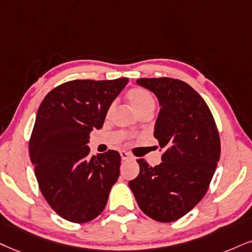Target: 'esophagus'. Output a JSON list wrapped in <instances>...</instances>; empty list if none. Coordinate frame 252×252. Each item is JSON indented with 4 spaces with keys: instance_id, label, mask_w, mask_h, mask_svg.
<instances>
[{
    "instance_id": "34e87169",
    "label": "esophagus",
    "mask_w": 252,
    "mask_h": 252,
    "mask_svg": "<svg viewBox=\"0 0 252 252\" xmlns=\"http://www.w3.org/2000/svg\"><path fill=\"white\" fill-rule=\"evenodd\" d=\"M120 155H121V159H123V160H129V159H132L131 155H129V154L127 153V152H125V151H121V152H120Z\"/></svg>"
}]
</instances>
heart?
<instances>
[{
    "instance_id": "b5f03b06",
    "label": "heart",
    "mask_w": 252,
    "mask_h": 252,
    "mask_svg": "<svg viewBox=\"0 0 252 252\" xmlns=\"http://www.w3.org/2000/svg\"><path fill=\"white\" fill-rule=\"evenodd\" d=\"M126 98L138 116L142 112L154 110V97L148 90L140 88V86H134V88L129 89L126 93ZM112 108H113V105L108 107L107 114L111 113Z\"/></svg>"
}]
</instances>
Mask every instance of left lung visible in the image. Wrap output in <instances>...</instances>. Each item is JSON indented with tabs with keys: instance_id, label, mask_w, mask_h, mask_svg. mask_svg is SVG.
Returning a JSON list of instances; mask_svg holds the SVG:
<instances>
[{
	"instance_id": "8db88e82",
	"label": "left lung",
	"mask_w": 252,
	"mask_h": 252,
	"mask_svg": "<svg viewBox=\"0 0 252 252\" xmlns=\"http://www.w3.org/2000/svg\"><path fill=\"white\" fill-rule=\"evenodd\" d=\"M136 83L159 99L154 136L163 153L155 167L136 160L140 172L128 186L146 215L174 222L190 212L209 188L221 155L219 129L207 102L187 83L168 77Z\"/></svg>"
}]
</instances>
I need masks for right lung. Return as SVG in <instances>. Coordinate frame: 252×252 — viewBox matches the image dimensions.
Wrapping results in <instances>:
<instances>
[{
    "mask_svg": "<svg viewBox=\"0 0 252 252\" xmlns=\"http://www.w3.org/2000/svg\"><path fill=\"white\" fill-rule=\"evenodd\" d=\"M127 82L70 80L51 90L37 111L30 159L40 192L66 221L85 223L100 215L119 178L120 154L110 150L90 158L86 145Z\"/></svg>",
    "mask_w": 252,
    "mask_h": 252,
    "instance_id": "1",
    "label": "right lung"
}]
</instances>
